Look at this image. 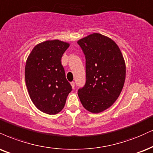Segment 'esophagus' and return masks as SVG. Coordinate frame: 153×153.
Masks as SVG:
<instances>
[{
    "label": "esophagus",
    "instance_id": "obj_1",
    "mask_svg": "<svg viewBox=\"0 0 153 153\" xmlns=\"http://www.w3.org/2000/svg\"><path fill=\"white\" fill-rule=\"evenodd\" d=\"M71 86H72V88H73V89H74L75 88V82H71Z\"/></svg>",
    "mask_w": 153,
    "mask_h": 153
}]
</instances>
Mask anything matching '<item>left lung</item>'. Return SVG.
I'll return each mask as SVG.
<instances>
[{
  "mask_svg": "<svg viewBox=\"0 0 153 153\" xmlns=\"http://www.w3.org/2000/svg\"><path fill=\"white\" fill-rule=\"evenodd\" d=\"M78 43L86 60V82L78 90V97L88 111L101 113L113 105L122 91L126 62L118 45L108 36L95 33Z\"/></svg>",
  "mask_w": 153,
  "mask_h": 153,
  "instance_id": "left-lung-1",
  "label": "left lung"
}]
</instances>
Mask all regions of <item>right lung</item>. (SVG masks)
Listing matches in <instances>:
<instances>
[{
    "mask_svg": "<svg viewBox=\"0 0 153 153\" xmlns=\"http://www.w3.org/2000/svg\"><path fill=\"white\" fill-rule=\"evenodd\" d=\"M69 46L70 43L61 40H45L37 44L27 58L25 84L32 102L43 113H60L72 91L61 64Z\"/></svg>",
    "mask_w": 153,
    "mask_h": 153,
    "instance_id": "obj_1",
    "label": "right lung"
}]
</instances>
